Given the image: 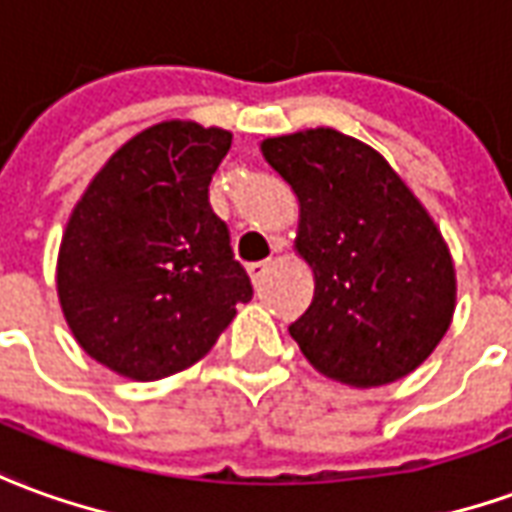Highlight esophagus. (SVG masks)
I'll return each mask as SVG.
<instances>
[{"label": "esophagus", "instance_id": "obj_1", "mask_svg": "<svg viewBox=\"0 0 512 512\" xmlns=\"http://www.w3.org/2000/svg\"><path fill=\"white\" fill-rule=\"evenodd\" d=\"M271 268V260H260V263H249L246 266V271H249V277H252V282H260L263 277H266V271Z\"/></svg>", "mask_w": 512, "mask_h": 512}]
</instances>
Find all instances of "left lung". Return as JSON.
Returning <instances> with one entry per match:
<instances>
[{
	"label": "left lung",
	"instance_id": "obj_1",
	"mask_svg": "<svg viewBox=\"0 0 512 512\" xmlns=\"http://www.w3.org/2000/svg\"><path fill=\"white\" fill-rule=\"evenodd\" d=\"M263 157L299 199L296 252L316 277L288 332L332 380L377 388L418 368L455 313L441 230L388 160L330 127L266 138Z\"/></svg>",
	"mask_w": 512,
	"mask_h": 512
}]
</instances>
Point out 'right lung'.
Masks as SVG:
<instances>
[{
    "mask_svg": "<svg viewBox=\"0 0 512 512\" xmlns=\"http://www.w3.org/2000/svg\"><path fill=\"white\" fill-rule=\"evenodd\" d=\"M232 135L194 121L138 132L71 213L57 296L74 338L130 380H163L205 357L252 299L210 180Z\"/></svg>",
    "mask_w": 512,
    "mask_h": 512,
    "instance_id": "add662e5",
    "label": "right lung"
}]
</instances>
